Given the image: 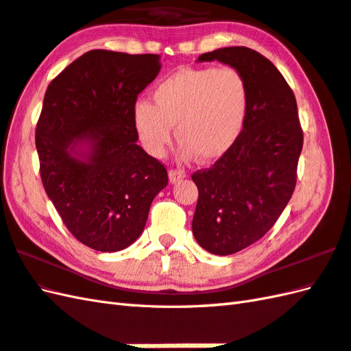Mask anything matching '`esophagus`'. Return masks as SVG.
<instances>
[{"label":"esophagus","mask_w":351,"mask_h":351,"mask_svg":"<svg viewBox=\"0 0 351 351\" xmlns=\"http://www.w3.org/2000/svg\"><path fill=\"white\" fill-rule=\"evenodd\" d=\"M169 178H170V182L176 184V182H180V181L184 180L185 171L181 170V169H170L169 170Z\"/></svg>","instance_id":"1"}]
</instances>
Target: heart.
I'll list each match as a JSON object with an SVG mask.
<instances>
[{"label": "heart", "mask_w": 351, "mask_h": 351, "mask_svg": "<svg viewBox=\"0 0 351 351\" xmlns=\"http://www.w3.org/2000/svg\"><path fill=\"white\" fill-rule=\"evenodd\" d=\"M154 104L134 106V125L149 154L161 156L176 125L181 156L202 161L225 155L240 137L249 110V84L232 66L182 68L162 80Z\"/></svg>", "instance_id": "b5f03b06"}]
</instances>
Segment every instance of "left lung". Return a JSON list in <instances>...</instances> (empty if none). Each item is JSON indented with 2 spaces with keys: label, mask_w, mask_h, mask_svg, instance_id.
<instances>
[{
  "label": "left lung",
  "mask_w": 351,
  "mask_h": 351,
  "mask_svg": "<svg viewBox=\"0 0 351 351\" xmlns=\"http://www.w3.org/2000/svg\"><path fill=\"white\" fill-rule=\"evenodd\" d=\"M240 71L249 110L235 145L211 167L191 175L199 190L193 217L196 241L214 255H232L261 240L293 196L303 130L295 96L278 68L245 47L205 52Z\"/></svg>",
  "instance_id": "1"
}]
</instances>
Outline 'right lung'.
<instances>
[{
    "label": "right lung",
    "instance_id": "right-lung-1",
    "mask_svg": "<svg viewBox=\"0 0 351 351\" xmlns=\"http://www.w3.org/2000/svg\"><path fill=\"white\" fill-rule=\"evenodd\" d=\"M161 69L156 54L92 49L51 81L36 125L43 189L78 241L99 252L128 247L154 197L169 182L164 164L136 141L134 106ZM87 141L86 162L70 155Z\"/></svg>",
    "mask_w": 351,
    "mask_h": 351
}]
</instances>
